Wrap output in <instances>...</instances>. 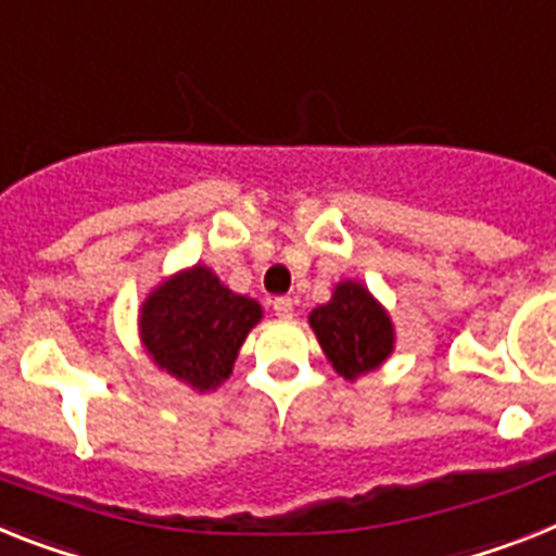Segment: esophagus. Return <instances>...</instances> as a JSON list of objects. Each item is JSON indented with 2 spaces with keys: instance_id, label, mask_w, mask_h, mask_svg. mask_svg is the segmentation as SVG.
Segmentation results:
<instances>
[{
  "instance_id": "1",
  "label": "esophagus",
  "mask_w": 556,
  "mask_h": 556,
  "mask_svg": "<svg viewBox=\"0 0 556 556\" xmlns=\"http://www.w3.org/2000/svg\"><path fill=\"white\" fill-rule=\"evenodd\" d=\"M270 307H274V314L282 316V319H291V316H293V300H291V296H277V300L270 302Z\"/></svg>"
}]
</instances>
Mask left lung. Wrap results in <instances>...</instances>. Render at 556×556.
Listing matches in <instances>:
<instances>
[{"mask_svg":"<svg viewBox=\"0 0 556 556\" xmlns=\"http://www.w3.org/2000/svg\"><path fill=\"white\" fill-rule=\"evenodd\" d=\"M311 328L336 372L350 381L379 367L393 350L390 316L358 282L336 286L333 300L311 314Z\"/></svg>","mask_w":556,"mask_h":556,"instance_id":"8db88e82","label":"left lung"}]
</instances>
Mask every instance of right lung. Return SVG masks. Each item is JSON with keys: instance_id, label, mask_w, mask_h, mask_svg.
Here are the masks:
<instances>
[{"instance_id": "obj_1", "label": "right lung", "mask_w": 556, "mask_h": 556, "mask_svg": "<svg viewBox=\"0 0 556 556\" xmlns=\"http://www.w3.org/2000/svg\"><path fill=\"white\" fill-rule=\"evenodd\" d=\"M260 316L254 300L228 291L198 265L143 302L141 336L155 365L198 390H212L228 379L237 350Z\"/></svg>"}]
</instances>
